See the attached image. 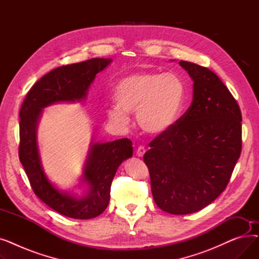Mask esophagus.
Masks as SVG:
<instances>
[{"label": "esophagus", "instance_id": "obj_1", "mask_svg": "<svg viewBox=\"0 0 259 259\" xmlns=\"http://www.w3.org/2000/svg\"><path fill=\"white\" fill-rule=\"evenodd\" d=\"M145 152H146V149H145V147H143V146H140V147L137 149V155H138L139 157H143L144 154H145Z\"/></svg>", "mask_w": 259, "mask_h": 259}]
</instances>
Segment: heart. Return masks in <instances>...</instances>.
<instances>
[{
    "label": "heart",
    "mask_w": 259,
    "mask_h": 259,
    "mask_svg": "<svg viewBox=\"0 0 259 259\" xmlns=\"http://www.w3.org/2000/svg\"><path fill=\"white\" fill-rule=\"evenodd\" d=\"M185 98L183 80L172 73L135 72L121 78L113 89L115 107L109 109L112 121L127 125L137 112L138 124L147 134L157 137L176 121Z\"/></svg>",
    "instance_id": "b5f03b06"
}]
</instances>
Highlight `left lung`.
Returning <instances> with one entry per match:
<instances>
[{"label": "left lung", "instance_id": "left-lung-1", "mask_svg": "<svg viewBox=\"0 0 259 259\" xmlns=\"http://www.w3.org/2000/svg\"><path fill=\"white\" fill-rule=\"evenodd\" d=\"M180 65L193 80L191 106L149 146L144 161L159 209L175 215L197 212L226 189L241 153V112L213 71Z\"/></svg>", "mask_w": 259, "mask_h": 259}]
</instances>
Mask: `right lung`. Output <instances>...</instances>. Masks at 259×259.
<instances>
[{
    "label": "right lung",
    "mask_w": 259,
    "mask_h": 259,
    "mask_svg": "<svg viewBox=\"0 0 259 259\" xmlns=\"http://www.w3.org/2000/svg\"><path fill=\"white\" fill-rule=\"evenodd\" d=\"M111 59H91L58 67L40 77L27 93L20 110L19 157L35 195L58 213L76 220H89L102 214L110 200V188L118 166L132 156V142L120 139L93 143L89 150L81 182L87 192L77 197L62 192L47 178L40 161L36 128L43 108L60 102H81L97 73Z\"/></svg>",
    "instance_id": "right-lung-1"
}]
</instances>
